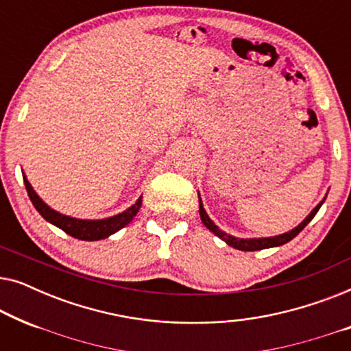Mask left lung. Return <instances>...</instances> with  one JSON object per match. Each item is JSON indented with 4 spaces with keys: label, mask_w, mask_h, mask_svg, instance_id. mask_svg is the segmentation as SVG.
<instances>
[{
    "label": "left lung",
    "mask_w": 351,
    "mask_h": 351,
    "mask_svg": "<svg viewBox=\"0 0 351 351\" xmlns=\"http://www.w3.org/2000/svg\"><path fill=\"white\" fill-rule=\"evenodd\" d=\"M328 196V195H326ZM326 196L323 199L319 201L318 204L315 206V209L311 210V213L306 215V217L302 220V222L297 225L295 228L289 230V232L286 233H281V234H276V237H267V238H238V237H233V234H228L225 233L223 230H220L217 225H215L210 217L206 213L204 206H203V201L199 198V217H201V222L204 223V227L209 230V232H213L215 237H219L222 241H225L228 244V246H232L234 249H239V251H261V249H268V247H278V246H282V244L289 243L291 239H294L297 234H299L302 230H304L306 225L310 223V220L315 217L316 213H318L321 206H323Z\"/></svg>",
    "instance_id": "left-lung-1"
}]
</instances>
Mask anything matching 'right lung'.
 Instances as JSON below:
<instances>
[{"label":"right lung","mask_w":351,"mask_h":351,"mask_svg":"<svg viewBox=\"0 0 351 351\" xmlns=\"http://www.w3.org/2000/svg\"><path fill=\"white\" fill-rule=\"evenodd\" d=\"M23 184H25V189L28 191V196H30L33 206H35V209L43 215V219L47 220V222L52 225H56L57 228L64 230V232L66 234H70V237L83 239V241H99V239L108 238L110 234L117 233L118 230H121L123 227H126L129 222H132V219L136 217L138 209H141L142 206L141 196L131 208H128L126 210H123V213H119L117 215H112V217L95 220L76 219L70 217V215L57 213L56 209L47 206L45 201L38 196L36 191L33 190V186L30 182H28L25 174H23Z\"/></svg>","instance_id":"obj_1"}]
</instances>
